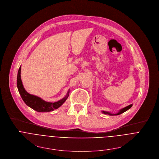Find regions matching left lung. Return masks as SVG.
<instances>
[{
  "mask_svg": "<svg viewBox=\"0 0 159 159\" xmlns=\"http://www.w3.org/2000/svg\"><path fill=\"white\" fill-rule=\"evenodd\" d=\"M132 105H133V104L129 105L128 106H127V107H125V108H123V109H120L117 114H111V112H107V111H102V113H103V114H108V115H110V116H117V115H119V114H122V113H123V112H126V111H128V109H129L132 107Z\"/></svg>",
  "mask_w": 159,
  "mask_h": 159,
  "instance_id": "8db88e82",
  "label": "left lung"
}]
</instances>
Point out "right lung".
I'll return each instance as SVG.
<instances>
[{"instance_id":"add662e5","label":"right lung","mask_w":159,"mask_h":159,"mask_svg":"<svg viewBox=\"0 0 159 159\" xmlns=\"http://www.w3.org/2000/svg\"><path fill=\"white\" fill-rule=\"evenodd\" d=\"M21 66H20L18 70V73H17V89H18L19 93L23 100L25 102V103L28 105V107H31L33 110L39 112L53 111L55 109H58L59 107H61V105L65 102L66 99L68 98L69 90L67 92V95L62 99L54 103L46 102L37 96L28 93L25 90L22 83V81L21 79Z\"/></svg>"}]
</instances>
